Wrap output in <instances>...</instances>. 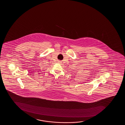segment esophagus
<instances>
[{
  "label": "esophagus",
  "instance_id": "obj_1",
  "mask_svg": "<svg viewBox=\"0 0 125 125\" xmlns=\"http://www.w3.org/2000/svg\"><path fill=\"white\" fill-rule=\"evenodd\" d=\"M58 62H59V63H61V61H59Z\"/></svg>",
  "mask_w": 125,
  "mask_h": 125
}]
</instances>
